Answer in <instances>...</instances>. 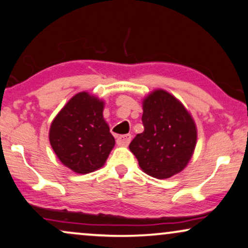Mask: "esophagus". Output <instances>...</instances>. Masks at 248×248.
I'll return each instance as SVG.
<instances>
[{
    "label": "esophagus",
    "mask_w": 248,
    "mask_h": 248,
    "mask_svg": "<svg viewBox=\"0 0 248 248\" xmlns=\"http://www.w3.org/2000/svg\"><path fill=\"white\" fill-rule=\"evenodd\" d=\"M131 140V135H121L117 139V144L119 146H127Z\"/></svg>",
    "instance_id": "1"
}]
</instances>
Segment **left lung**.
<instances>
[{"label": "left lung", "instance_id": "left-lung-1", "mask_svg": "<svg viewBox=\"0 0 248 248\" xmlns=\"http://www.w3.org/2000/svg\"><path fill=\"white\" fill-rule=\"evenodd\" d=\"M144 131L129 144L144 173L164 180L181 173L192 158L197 126L182 103L164 89L143 98Z\"/></svg>", "mask_w": 248, "mask_h": 248}]
</instances>
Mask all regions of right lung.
Wrapping results in <instances>:
<instances>
[{
	"mask_svg": "<svg viewBox=\"0 0 248 248\" xmlns=\"http://www.w3.org/2000/svg\"><path fill=\"white\" fill-rule=\"evenodd\" d=\"M104 101L78 93L51 122L50 145L61 162L74 173H93L105 164L115 140L103 117Z\"/></svg>",
	"mask_w": 248,
	"mask_h": 248,
	"instance_id": "add662e5",
	"label": "right lung"
}]
</instances>
